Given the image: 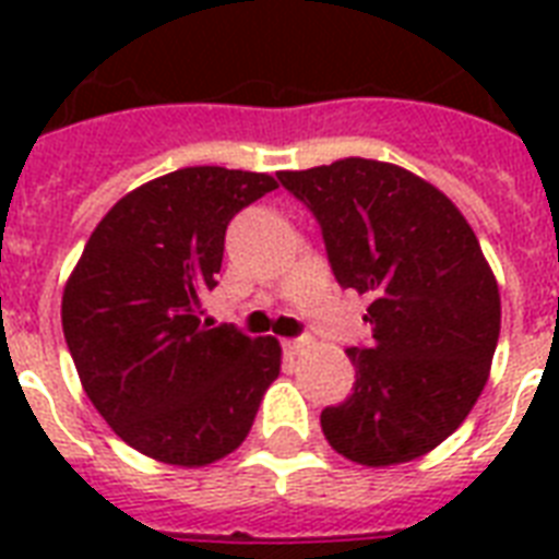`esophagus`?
<instances>
[{
    "label": "esophagus",
    "mask_w": 559,
    "mask_h": 559,
    "mask_svg": "<svg viewBox=\"0 0 559 559\" xmlns=\"http://www.w3.org/2000/svg\"><path fill=\"white\" fill-rule=\"evenodd\" d=\"M281 345H284V354H289V357L301 350V340H284Z\"/></svg>",
    "instance_id": "esophagus-1"
}]
</instances>
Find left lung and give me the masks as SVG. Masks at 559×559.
Masks as SVG:
<instances>
[{
	"label": "left lung",
	"instance_id": "8db88e82",
	"mask_svg": "<svg viewBox=\"0 0 559 559\" xmlns=\"http://www.w3.org/2000/svg\"><path fill=\"white\" fill-rule=\"evenodd\" d=\"M278 179L319 219L336 281L371 296V345L348 348L357 382L322 412L324 438L366 467L420 459L476 406L499 342L478 237L447 193L389 162L350 156Z\"/></svg>",
	"mask_w": 559,
	"mask_h": 559
}]
</instances>
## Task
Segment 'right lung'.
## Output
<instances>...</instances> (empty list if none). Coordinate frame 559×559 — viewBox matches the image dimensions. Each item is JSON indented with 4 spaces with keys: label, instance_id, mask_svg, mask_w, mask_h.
I'll use <instances>...</instances> for the list:
<instances>
[{
    "label": "right lung",
    "instance_id": "1",
    "mask_svg": "<svg viewBox=\"0 0 559 559\" xmlns=\"http://www.w3.org/2000/svg\"><path fill=\"white\" fill-rule=\"evenodd\" d=\"M278 188L270 174L202 165L135 188L107 211L63 289V336L86 397L147 459L205 467L252 429L281 345L200 322L226 228Z\"/></svg>",
    "mask_w": 559,
    "mask_h": 559
}]
</instances>
